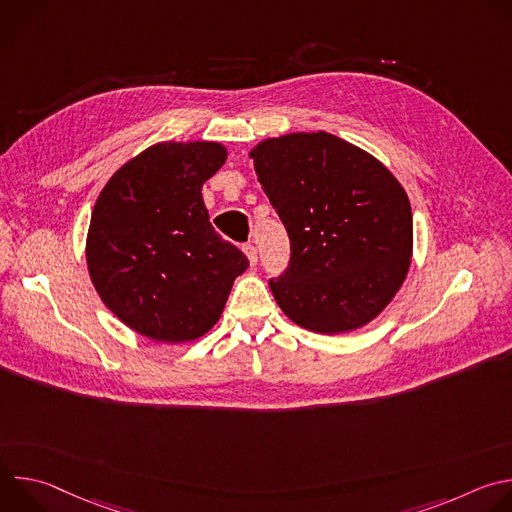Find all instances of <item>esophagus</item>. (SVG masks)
Here are the masks:
<instances>
[{
  "label": "esophagus",
  "mask_w": 512,
  "mask_h": 512,
  "mask_svg": "<svg viewBox=\"0 0 512 512\" xmlns=\"http://www.w3.org/2000/svg\"><path fill=\"white\" fill-rule=\"evenodd\" d=\"M243 251H245V255H247V259H249V265L255 267V265H257V249H255L253 245H245Z\"/></svg>",
  "instance_id": "34e87169"
}]
</instances>
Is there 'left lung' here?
<instances>
[{"instance_id":"8db88e82","label":"left lung","mask_w":512,"mask_h":512,"mask_svg":"<svg viewBox=\"0 0 512 512\" xmlns=\"http://www.w3.org/2000/svg\"><path fill=\"white\" fill-rule=\"evenodd\" d=\"M249 158L291 241L287 271L269 281L281 312L318 334L373 322L411 267L413 214L401 182L328 131L267 137Z\"/></svg>"}]
</instances>
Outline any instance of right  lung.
Here are the masks:
<instances>
[{"label": "right lung", "mask_w": 512, "mask_h": 512, "mask_svg": "<svg viewBox=\"0 0 512 512\" xmlns=\"http://www.w3.org/2000/svg\"><path fill=\"white\" fill-rule=\"evenodd\" d=\"M218 141H158L101 190L87 233V269L103 304L133 332L192 342L221 318L247 257L221 239L202 186L227 162Z\"/></svg>", "instance_id": "add662e5"}]
</instances>
